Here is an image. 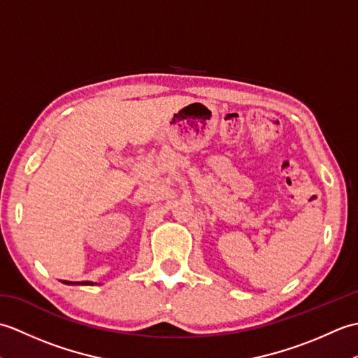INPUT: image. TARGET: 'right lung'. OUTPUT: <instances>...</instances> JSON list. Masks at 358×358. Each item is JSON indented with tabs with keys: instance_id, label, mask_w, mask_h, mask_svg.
Instances as JSON below:
<instances>
[{
	"instance_id": "right-lung-1",
	"label": "right lung",
	"mask_w": 358,
	"mask_h": 358,
	"mask_svg": "<svg viewBox=\"0 0 358 358\" xmlns=\"http://www.w3.org/2000/svg\"><path fill=\"white\" fill-rule=\"evenodd\" d=\"M62 283H64V285H85V286L96 285V283H94V281H67V280H62Z\"/></svg>"
}]
</instances>
